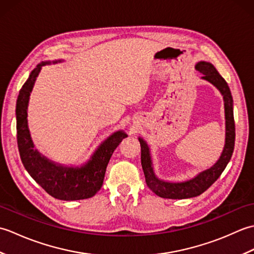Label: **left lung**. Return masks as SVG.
Returning a JSON list of instances; mask_svg holds the SVG:
<instances>
[{
    "label": "left lung",
    "mask_w": 254,
    "mask_h": 254,
    "mask_svg": "<svg viewBox=\"0 0 254 254\" xmlns=\"http://www.w3.org/2000/svg\"><path fill=\"white\" fill-rule=\"evenodd\" d=\"M195 68L199 73H202V78L208 80L209 83L216 86L217 89L224 97L226 117V144L222 156H220L217 163L213 167L201 172L195 178L189 181L171 183L161 181L155 177L147 144L142 138H138L139 144H141V163L145 176V181H146V185L150 190L160 197L181 199L194 197L202 194L223 174L226 166L229 163L231 155L234 153L236 131L233 109V96H231L228 85L226 83V80L220 76L213 64L202 61L196 64Z\"/></svg>",
    "instance_id": "obj_1"
}]
</instances>
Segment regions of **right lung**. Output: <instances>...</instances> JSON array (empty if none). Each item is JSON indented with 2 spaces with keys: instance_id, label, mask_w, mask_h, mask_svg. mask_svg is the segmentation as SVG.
I'll return each instance as SVG.
<instances>
[{
  "instance_id": "right-lung-1",
  "label": "right lung",
  "mask_w": 254,
  "mask_h": 254,
  "mask_svg": "<svg viewBox=\"0 0 254 254\" xmlns=\"http://www.w3.org/2000/svg\"><path fill=\"white\" fill-rule=\"evenodd\" d=\"M45 64L41 62L32 69L28 79L20 88L16 102V130L21 163L32 179L51 196L64 201L89 198L100 190L112 153L127 135L122 131L112 134L82 168L57 166L47 158L41 157L34 149V144L30 139L27 127V107L36 77Z\"/></svg>"
}]
</instances>
